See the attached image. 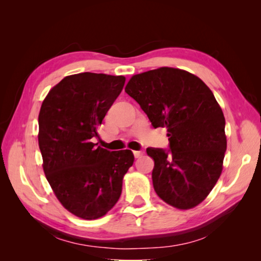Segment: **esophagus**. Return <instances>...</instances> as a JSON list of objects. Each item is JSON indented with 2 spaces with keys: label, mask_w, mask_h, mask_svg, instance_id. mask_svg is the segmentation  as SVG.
Returning a JSON list of instances; mask_svg holds the SVG:
<instances>
[{
  "label": "esophagus",
  "mask_w": 261,
  "mask_h": 261,
  "mask_svg": "<svg viewBox=\"0 0 261 261\" xmlns=\"http://www.w3.org/2000/svg\"><path fill=\"white\" fill-rule=\"evenodd\" d=\"M134 154H135L136 158H139V157H141L142 154H143V151L142 150H135Z\"/></svg>",
  "instance_id": "34e87169"
}]
</instances>
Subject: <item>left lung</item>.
<instances>
[{
  "label": "left lung",
  "instance_id": "1",
  "mask_svg": "<svg viewBox=\"0 0 261 261\" xmlns=\"http://www.w3.org/2000/svg\"><path fill=\"white\" fill-rule=\"evenodd\" d=\"M125 93L154 129H167L169 149L147 148L157 195L176 208L196 206L218 181L226 151L225 119L212 91L186 70L162 67L132 76Z\"/></svg>",
  "mask_w": 261,
  "mask_h": 261
}]
</instances>
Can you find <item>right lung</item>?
<instances>
[{"label":"right lung","mask_w":261,"mask_h":261,"mask_svg":"<svg viewBox=\"0 0 261 261\" xmlns=\"http://www.w3.org/2000/svg\"><path fill=\"white\" fill-rule=\"evenodd\" d=\"M124 76L81 73L49 91L39 113V148L55 195L84 220L107 214L119 201L135 162L131 150L109 151L92 142L124 86Z\"/></svg>","instance_id":"1"}]
</instances>
